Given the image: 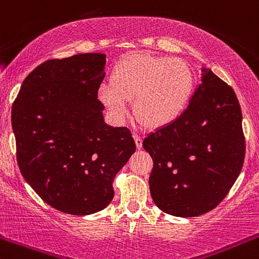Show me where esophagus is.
I'll return each instance as SVG.
<instances>
[{"label": "esophagus", "mask_w": 259, "mask_h": 259, "mask_svg": "<svg viewBox=\"0 0 259 259\" xmlns=\"http://www.w3.org/2000/svg\"><path fill=\"white\" fill-rule=\"evenodd\" d=\"M134 140H135L136 147H138V149H141V146H143V139H141V136L134 134Z\"/></svg>", "instance_id": "34e87169"}]
</instances>
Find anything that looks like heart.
<instances>
[{
    "mask_svg": "<svg viewBox=\"0 0 259 259\" xmlns=\"http://www.w3.org/2000/svg\"><path fill=\"white\" fill-rule=\"evenodd\" d=\"M193 87V71L184 60L136 53L116 62L110 84H101L98 93L110 114L118 119L127 113V101L134 99L136 119L157 129L183 114Z\"/></svg>",
    "mask_w": 259,
    "mask_h": 259,
    "instance_id": "obj_1",
    "label": "heart"
}]
</instances>
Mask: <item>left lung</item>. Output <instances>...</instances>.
<instances>
[{
  "label": "left lung",
  "mask_w": 259,
  "mask_h": 259,
  "mask_svg": "<svg viewBox=\"0 0 259 259\" xmlns=\"http://www.w3.org/2000/svg\"><path fill=\"white\" fill-rule=\"evenodd\" d=\"M201 72L183 114L143 141L153 161L149 178L153 201L181 218L217 208L237 180L246 153L234 90L211 70L203 67Z\"/></svg>",
  "instance_id": "8db88e82"
}]
</instances>
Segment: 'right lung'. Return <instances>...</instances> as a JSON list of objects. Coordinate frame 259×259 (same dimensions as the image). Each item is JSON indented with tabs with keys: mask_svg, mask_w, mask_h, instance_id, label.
Listing matches in <instances>:
<instances>
[{
	"mask_svg": "<svg viewBox=\"0 0 259 259\" xmlns=\"http://www.w3.org/2000/svg\"><path fill=\"white\" fill-rule=\"evenodd\" d=\"M104 54L51 59L25 77L12 106L17 162L50 206L71 215L103 210L113 180L135 152L127 127L104 123L97 98Z\"/></svg>",
	"mask_w": 259,
	"mask_h": 259,
	"instance_id": "obj_1",
	"label": "right lung"
}]
</instances>
